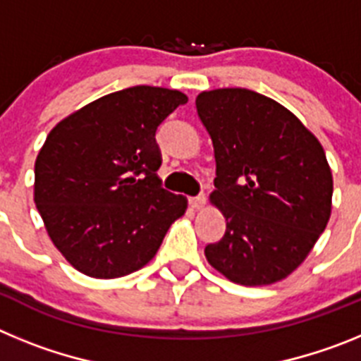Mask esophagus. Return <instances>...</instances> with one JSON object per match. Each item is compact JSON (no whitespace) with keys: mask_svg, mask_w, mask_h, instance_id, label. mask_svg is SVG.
I'll return each instance as SVG.
<instances>
[{"mask_svg":"<svg viewBox=\"0 0 361 361\" xmlns=\"http://www.w3.org/2000/svg\"><path fill=\"white\" fill-rule=\"evenodd\" d=\"M204 204H206V197L204 195H197V197H191L190 199V206L193 209H202Z\"/></svg>","mask_w":361,"mask_h":361,"instance_id":"1","label":"esophagus"}]
</instances>
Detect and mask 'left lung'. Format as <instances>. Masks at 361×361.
<instances>
[{"instance_id": "8db88e82", "label": "left lung", "mask_w": 361, "mask_h": 361, "mask_svg": "<svg viewBox=\"0 0 361 361\" xmlns=\"http://www.w3.org/2000/svg\"><path fill=\"white\" fill-rule=\"evenodd\" d=\"M216 162L209 199L224 237L204 255L240 286H269L304 262L331 216L333 175L318 139L288 108L245 88L195 99Z\"/></svg>"}]
</instances>
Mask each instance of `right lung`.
<instances>
[{
  "label": "right lung",
  "instance_id": "right-lung-1",
  "mask_svg": "<svg viewBox=\"0 0 361 361\" xmlns=\"http://www.w3.org/2000/svg\"><path fill=\"white\" fill-rule=\"evenodd\" d=\"M188 97L159 86L114 92L63 119L36 159L34 202L54 245L81 273L141 269L186 199L162 188L155 133Z\"/></svg>",
  "mask_w": 361,
  "mask_h": 361
}]
</instances>
